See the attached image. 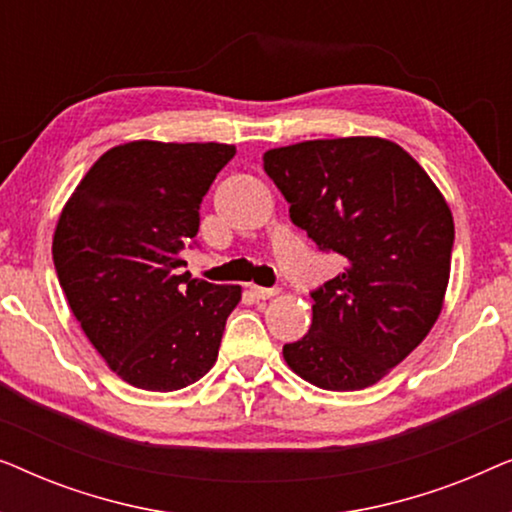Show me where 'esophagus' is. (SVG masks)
<instances>
[{
	"instance_id": "esophagus-1",
	"label": "esophagus",
	"mask_w": 512,
	"mask_h": 512,
	"mask_svg": "<svg viewBox=\"0 0 512 512\" xmlns=\"http://www.w3.org/2000/svg\"><path fill=\"white\" fill-rule=\"evenodd\" d=\"M251 293H254V296H256L258 300H268V298H275L277 293H279V289H268V286H256V284H251Z\"/></svg>"
}]
</instances>
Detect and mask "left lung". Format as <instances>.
<instances>
[{
  "instance_id": "8db88e82",
  "label": "left lung",
  "mask_w": 512,
  "mask_h": 512,
  "mask_svg": "<svg viewBox=\"0 0 512 512\" xmlns=\"http://www.w3.org/2000/svg\"><path fill=\"white\" fill-rule=\"evenodd\" d=\"M291 221L345 268L312 293V326L286 366L328 391L373 387L440 317L454 221L422 165L382 137L310 139L263 153Z\"/></svg>"
}]
</instances>
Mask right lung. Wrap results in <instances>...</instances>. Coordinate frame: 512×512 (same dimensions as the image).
<instances>
[{
    "mask_svg": "<svg viewBox=\"0 0 512 512\" xmlns=\"http://www.w3.org/2000/svg\"><path fill=\"white\" fill-rule=\"evenodd\" d=\"M235 156L219 142L118 144L62 207L53 263L72 314L104 363L132 387L177 391L207 375L242 286L191 279L181 251L200 202Z\"/></svg>",
    "mask_w": 512,
    "mask_h": 512,
    "instance_id": "1",
    "label": "right lung"
}]
</instances>
